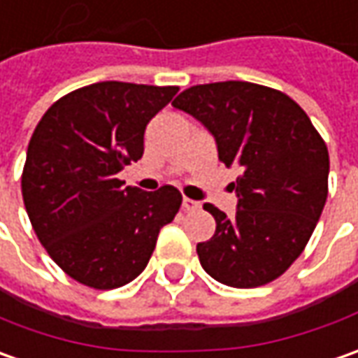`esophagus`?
Masks as SVG:
<instances>
[{"label":"esophagus","instance_id":"1","mask_svg":"<svg viewBox=\"0 0 358 358\" xmlns=\"http://www.w3.org/2000/svg\"><path fill=\"white\" fill-rule=\"evenodd\" d=\"M183 208H185V210H196V208H201V203H196V201H193V199L185 196V199H183Z\"/></svg>","mask_w":358,"mask_h":358}]
</instances>
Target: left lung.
<instances>
[{"mask_svg": "<svg viewBox=\"0 0 358 358\" xmlns=\"http://www.w3.org/2000/svg\"><path fill=\"white\" fill-rule=\"evenodd\" d=\"M215 136L218 159L241 175L236 215L207 203L213 238L196 244L203 270L230 287L274 282L296 262L327 201L329 151L289 96L262 84H196L171 102Z\"/></svg>", "mask_w": 358, "mask_h": 358, "instance_id": "left-lung-1", "label": "left lung"}]
</instances>
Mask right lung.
Segmentation results:
<instances>
[{"instance_id":"right-lung-1","label":"right lung","mask_w":358,"mask_h":358,"mask_svg":"<svg viewBox=\"0 0 358 358\" xmlns=\"http://www.w3.org/2000/svg\"><path fill=\"white\" fill-rule=\"evenodd\" d=\"M177 86L106 80L59 98L31 136L21 193L39 242L64 274L94 289L145 270L157 234L179 213L171 187L148 193L117 173L143 155L151 117Z\"/></svg>"}]
</instances>
